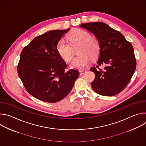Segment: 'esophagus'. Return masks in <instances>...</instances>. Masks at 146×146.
Masks as SVG:
<instances>
[{
    "label": "esophagus",
    "mask_w": 146,
    "mask_h": 146,
    "mask_svg": "<svg viewBox=\"0 0 146 146\" xmlns=\"http://www.w3.org/2000/svg\"><path fill=\"white\" fill-rule=\"evenodd\" d=\"M86 72H87V70H80V71H79L80 75H82V74H84Z\"/></svg>",
    "instance_id": "obj_1"
}]
</instances>
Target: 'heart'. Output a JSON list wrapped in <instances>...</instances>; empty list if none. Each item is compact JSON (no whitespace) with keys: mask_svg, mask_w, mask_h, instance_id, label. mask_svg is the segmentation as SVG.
I'll use <instances>...</instances> for the list:
<instances>
[{"mask_svg":"<svg viewBox=\"0 0 146 146\" xmlns=\"http://www.w3.org/2000/svg\"><path fill=\"white\" fill-rule=\"evenodd\" d=\"M71 45L80 44L78 54L70 64L72 68L82 70L90 64L91 58H95L99 53L100 45L98 40L87 31L79 29L72 30L68 35ZM56 51L61 58L66 62L71 60L73 52L70 46L64 39H60L56 44Z\"/></svg>","mask_w":146,"mask_h":146,"instance_id":"b5f03b06","label":"heart"}]
</instances>
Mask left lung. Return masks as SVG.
<instances>
[{
	"mask_svg": "<svg viewBox=\"0 0 146 146\" xmlns=\"http://www.w3.org/2000/svg\"><path fill=\"white\" fill-rule=\"evenodd\" d=\"M79 27L92 33L98 40L100 54L97 64L105 66L103 70L95 67L90 69L95 74L91 82L92 89L103 96L118 94L127 87L136 69L132 45L120 32L105 23H86Z\"/></svg>",
	"mask_w": 146,
	"mask_h": 146,
	"instance_id": "obj_1",
	"label": "left lung"
}]
</instances>
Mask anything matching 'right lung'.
Returning a JSON list of instances; mask_svg holds the SVG:
<instances>
[{
  "label": "right lung",
  "mask_w": 146,
  "mask_h": 146,
  "mask_svg": "<svg viewBox=\"0 0 146 146\" xmlns=\"http://www.w3.org/2000/svg\"><path fill=\"white\" fill-rule=\"evenodd\" d=\"M70 29L53 30L37 36L21 53L18 76L28 92L37 99L48 103L61 100L79 76L77 70L65 71L66 62L56 51L58 42Z\"/></svg>",
  "instance_id": "obj_1"
}]
</instances>
